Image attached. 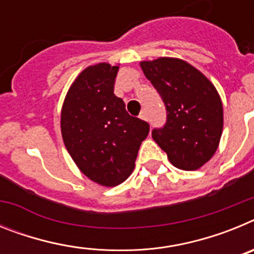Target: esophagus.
Here are the masks:
<instances>
[{
  "label": "esophagus",
  "instance_id": "34e87169",
  "mask_svg": "<svg viewBox=\"0 0 254 254\" xmlns=\"http://www.w3.org/2000/svg\"><path fill=\"white\" fill-rule=\"evenodd\" d=\"M141 118V120H143V121H147V114H146V112L145 111H141V113H140V116H138Z\"/></svg>",
  "mask_w": 254,
  "mask_h": 254
}]
</instances>
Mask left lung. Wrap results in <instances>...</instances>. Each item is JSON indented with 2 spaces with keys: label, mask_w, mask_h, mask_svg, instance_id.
Returning a JSON list of instances; mask_svg holds the SVG:
<instances>
[{
  "label": "left lung",
  "mask_w": 254,
  "mask_h": 254,
  "mask_svg": "<svg viewBox=\"0 0 254 254\" xmlns=\"http://www.w3.org/2000/svg\"><path fill=\"white\" fill-rule=\"evenodd\" d=\"M167 109V123L152 138L176 168L197 170L207 163L223 133V103L211 81L179 58L160 57L140 64Z\"/></svg>",
  "instance_id": "1"
}]
</instances>
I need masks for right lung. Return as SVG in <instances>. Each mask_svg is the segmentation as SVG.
<instances>
[{
	"mask_svg": "<svg viewBox=\"0 0 254 254\" xmlns=\"http://www.w3.org/2000/svg\"><path fill=\"white\" fill-rule=\"evenodd\" d=\"M118 66L98 64L76 77L61 112L64 146L78 169L93 182L114 187L131 176L150 126L126 111L114 95Z\"/></svg>",
	"mask_w": 254,
	"mask_h": 254,
	"instance_id": "right-lung-1",
	"label": "right lung"
}]
</instances>
